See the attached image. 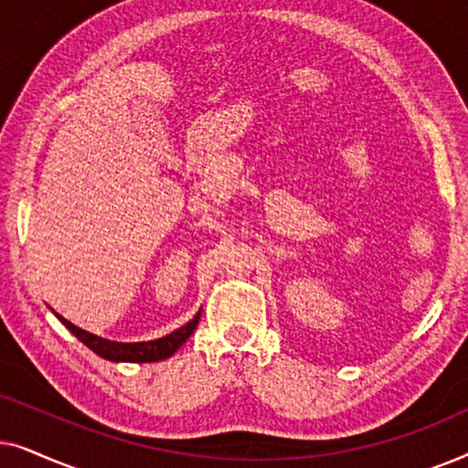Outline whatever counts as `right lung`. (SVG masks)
<instances>
[{
    "label": "right lung",
    "instance_id": "obj_1",
    "mask_svg": "<svg viewBox=\"0 0 468 468\" xmlns=\"http://www.w3.org/2000/svg\"><path fill=\"white\" fill-rule=\"evenodd\" d=\"M57 315V313H55ZM59 317V322L66 325V328L72 332V335L79 338L80 343H85L93 354H98L100 357L111 362H159L170 357L175 351L181 347V345L187 341V338L194 335L197 322H200V311L196 313V317L187 322L181 328L170 332L168 336L155 338V341H144V343H117V341H108V338L95 336L91 332L79 328L72 322H68L66 317Z\"/></svg>",
    "mask_w": 468,
    "mask_h": 468
}]
</instances>
